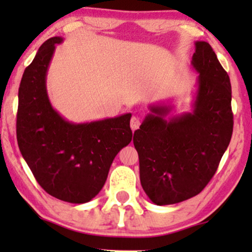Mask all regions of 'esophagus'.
<instances>
[{
  "label": "esophagus",
  "instance_id": "1",
  "mask_svg": "<svg viewBox=\"0 0 252 252\" xmlns=\"http://www.w3.org/2000/svg\"><path fill=\"white\" fill-rule=\"evenodd\" d=\"M140 124H141L140 118L136 117V116H132L131 117V120H130V126H131L132 131H135V130L137 129L138 126H140Z\"/></svg>",
  "mask_w": 252,
  "mask_h": 252
}]
</instances>
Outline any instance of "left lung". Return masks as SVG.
Segmentation results:
<instances>
[{"label": "left lung", "mask_w": 252, "mask_h": 252, "mask_svg": "<svg viewBox=\"0 0 252 252\" xmlns=\"http://www.w3.org/2000/svg\"><path fill=\"white\" fill-rule=\"evenodd\" d=\"M192 66L199 73L192 111L167 117L172 106L150 105V114L134 134L141 185L160 206L199 194L215 175L232 136L230 78L209 42H195Z\"/></svg>", "instance_id": "1"}]
</instances>
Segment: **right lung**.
Listing matches in <instances>:
<instances>
[{"label":"right lung","mask_w":252,"mask_h":252,"mask_svg":"<svg viewBox=\"0 0 252 252\" xmlns=\"http://www.w3.org/2000/svg\"><path fill=\"white\" fill-rule=\"evenodd\" d=\"M62 36L48 39L26 68L19 88L16 137L34 178L48 194L84 204L103 189L115 156L131 141V114L72 123L53 109L46 76Z\"/></svg>","instance_id":"1"}]
</instances>
